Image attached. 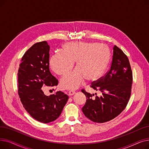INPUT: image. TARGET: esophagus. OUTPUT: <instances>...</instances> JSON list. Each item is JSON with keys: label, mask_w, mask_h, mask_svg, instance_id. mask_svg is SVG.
I'll list each match as a JSON object with an SVG mask.
<instances>
[{"label": "esophagus", "mask_w": 149, "mask_h": 149, "mask_svg": "<svg viewBox=\"0 0 149 149\" xmlns=\"http://www.w3.org/2000/svg\"><path fill=\"white\" fill-rule=\"evenodd\" d=\"M75 92L74 91H70L69 92V96L73 95L74 94H75Z\"/></svg>", "instance_id": "obj_1"}]
</instances>
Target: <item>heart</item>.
<instances>
[{"label": "heart", "mask_w": 149, "mask_h": 149, "mask_svg": "<svg viewBox=\"0 0 149 149\" xmlns=\"http://www.w3.org/2000/svg\"><path fill=\"white\" fill-rule=\"evenodd\" d=\"M62 51L54 54L50 59V66L60 75L67 74L75 61L72 72L60 80L61 86L74 90L86 79L92 82L98 80L106 69L111 58V51L104 44L92 42H68L62 46Z\"/></svg>", "instance_id": "b5f03b06"}]
</instances>
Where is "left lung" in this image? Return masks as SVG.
I'll return each instance as SVG.
<instances>
[{
  "label": "left lung",
  "instance_id": "left-lung-1",
  "mask_svg": "<svg viewBox=\"0 0 149 149\" xmlns=\"http://www.w3.org/2000/svg\"><path fill=\"white\" fill-rule=\"evenodd\" d=\"M111 66L104 76L93 81L91 88L100 91L101 96L82 89L86 102L82 108L84 115L93 122L111 121L126 108L131 95L132 72L127 56L116 45L113 48Z\"/></svg>",
  "mask_w": 149,
  "mask_h": 149
}]
</instances>
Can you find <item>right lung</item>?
Listing matches in <instances>:
<instances>
[{
	"instance_id": "1",
	"label": "right lung",
	"mask_w": 149,
	"mask_h": 149,
	"mask_svg": "<svg viewBox=\"0 0 149 149\" xmlns=\"http://www.w3.org/2000/svg\"><path fill=\"white\" fill-rule=\"evenodd\" d=\"M50 47L46 41L33 45L22 58L18 70V93L23 107L37 121L49 123L57 119L69 97L61 91L46 95L44 85L54 87L58 80L49 70Z\"/></svg>"
}]
</instances>
